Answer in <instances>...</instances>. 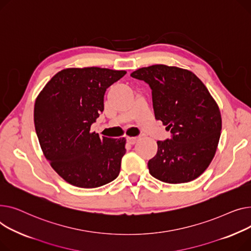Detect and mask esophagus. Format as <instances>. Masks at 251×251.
Listing matches in <instances>:
<instances>
[{"label":"esophagus","instance_id":"1","mask_svg":"<svg viewBox=\"0 0 251 251\" xmlns=\"http://www.w3.org/2000/svg\"><path fill=\"white\" fill-rule=\"evenodd\" d=\"M126 141L130 145H135L138 142V138H136V137H128V138H126Z\"/></svg>","mask_w":251,"mask_h":251}]
</instances>
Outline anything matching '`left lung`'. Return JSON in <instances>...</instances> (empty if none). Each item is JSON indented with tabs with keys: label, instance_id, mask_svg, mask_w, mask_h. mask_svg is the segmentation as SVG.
<instances>
[{
	"label": "left lung",
	"instance_id": "8db88e82",
	"mask_svg": "<svg viewBox=\"0 0 251 251\" xmlns=\"http://www.w3.org/2000/svg\"><path fill=\"white\" fill-rule=\"evenodd\" d=\"M152 90L157 121L167 126L171 138L158 141L148 162L153 177L166 183H184L208 168L219 143L222 119L207 87L193 72L154 65L130 74Z\"/></svg>",
	"mask_w": 251,
	"mask_h": 251
}]
</instances>
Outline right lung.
Segmentation results:
<instances>
[{
	"label": "right lung",
	"mask_w": 251,
	"mask_h": 251,
	"mask_svg": "<svg viewBox=\"0 0 251 251\" xmlns=\"http://www.w3.org/2000/svg\"><path fill=\"white\" fill-rule=\"evenodd\" d=\"M126 74L97 67L65 69L37 96L34 126L41 150L68 183L95 188L119 176L126 139L100 138L90 127L104 109L106 89Z\"/></svg>",
	"instance_id": "1"
}]
</instances>
